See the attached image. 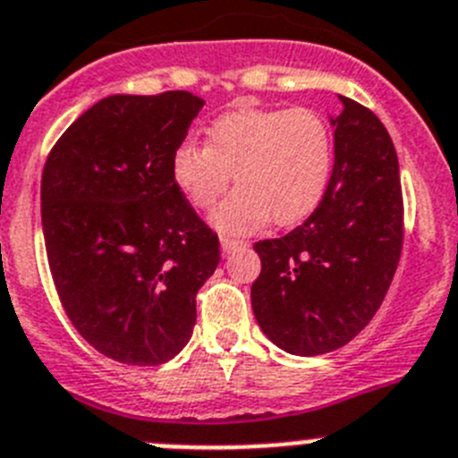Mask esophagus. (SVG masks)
I'll use <instances>...</instances> for the list:
<instances>
[{"mask_svg": "<svg viewBox=\"0 0 458 458\" xmlns=\"http://www.w3.org/2000/svg\"><path fill=\"white\" fill-rule=\"evenodd\" d=\"M246 246H249V242H243V239L221 237V249H224V253H233V250L246 249Z\"/></svg>", "mask_w": 458, "mask_h": 458, "instance_id": "1", "label": "esophagus"}]
</instances>
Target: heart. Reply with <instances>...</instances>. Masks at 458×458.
I'll return each mask as SVG.
<instances>
[{
    "label": "heart",
    "mask_w": 458,
    "mask_h": 458,
    "mask_svg": "<svg viewBox=\"0 0 458 458\" xmlns=\"http://www.w3.org/2000/svg\"><path fill=\"white\" fill-rule=\"evenodd\" d=\"M335 138L311 108H237L208 128L205 147L178 144L171 176L187 200L212 209L230 185L239 187L215 215L224 234L253 233L268 219L293 225L310 216L327 190Z\"/></svg>",
    "instance_id": "heart-1"
}]
</instances>
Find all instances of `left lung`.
<instances>
[{
  "mask_svg": "<svg viewBox=\"0 0 458 458\" xmlns=\"http://www.w3.org/2000/svg\"><path fill=\"white\" fill-rule=\"evenodd\" d=\"M335 169L318 208L280 239L253 246L262 273L250 302L264 335L289 354L341 348L382 305L403 253L400 165L373 110L341 97Z\"/></svg>",
  "mask_w": 458,
  "mask_h": 458,
  "instance_id": "obj_1",
  "label": "left lung"
}]
</instances>
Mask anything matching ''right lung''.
I'll list each match as a JSON object with an SVG mask.
<instances>
[{
  "instance_id": "add662e5",
  "label": "right lung",
  "mask_w": 458,
  "mask_h": 458,
  "mask_svg": "<svg viewBox=\"0 0 458 458\" xmlns=\"http://www.w3.org/2000/svg\"><path fill=\"white\" fill-rule=\"evenodd\" d=\"M205 101L185 92L113 94L85 110L42 171V233L55 292L106 357L157 366L196 323V293L219 237L171 176V157Z\"/></svg>"
}]
</instances>
